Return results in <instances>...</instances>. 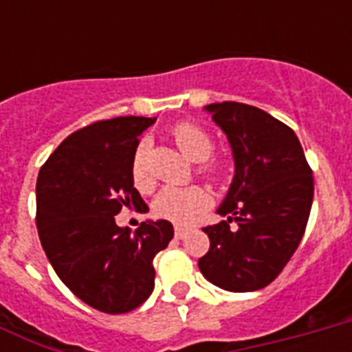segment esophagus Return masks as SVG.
I'll return each instance as SVG.
<instances>
[{"mask_svg":"<svg viewBox=\"0 0 352 352\" xmlns=\"http://www.w3.org/2000/svg\"><path fill=\"white\" fill-rule=\"evenodd\" d=\"M186 234H188V228H184V226H179V225L175 226V237H177V239H182V237H184Z\"/></svg>","mask_w":352,"mask_h":352,"instance_id":"esophagus-1","label":"esophagus"}]
</instances>
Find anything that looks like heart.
Here are the masks:
<instances>
[{"label": "heart", "mask_w": 352, "mask_h": 352, "mask_svg": "<svg viewBox=\"0 0 352 352\" xmlns=\"http://www.w3.org/2000/svg\"><path fill=\"white\" fill-rule=\"evenodd\" d=\"M173 138L181 151L186 155L190 160L201 162L206 160L214 151V140L204 129H201L195 124H179L173 129ZM144 148L146 144L140 142V146L135 151L131 162V179L135 188L140 192H146L151 188V177L146 170L144 162ZM210 195L206 190L199 186H166L159 192V195L153 201V212L162 219H168L177 225H186L190 221L208 208Z\"/></svg>", "instance_id": "b5f03b06"}]
</instances>
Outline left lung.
Wrapping results in <instances>:
<instances>
[{
    "instance_id": "obj_1",
    "label": "left lung",
    "mask_w": 352,
    "mask_h": 352,
    "mask_svg": "<svg viewBox=\"0 0 352 352\" xmlns=\"http://www.w3.org/2000/svg\"><path fill=\"white\" fill-rule=\"evenodd\" d=\"M204 111L228 138L235 173L217 208L226 221L203 228L210 250L199 270L219 289L259 290L278 278L305 234L312 171L296 133L263 109L223 102Z\"/></svg>"
}]
</instances>
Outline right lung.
<instances>
[{"label": "right lung", "instance_id": "add662e5", "mask_svg": "<svg viewBox=\"0 0 352 352\" xmlns=\"http://www.w3.org/2000/svg\"><path fill=\"white\" fill-rule=\"evenodd\" d=\"M155 118L118 117L82 127L41 166L36 182V226L47 259L76 298L107 314L148 300L153 257L173 237L170 221L120 228L122 206L140 210L131 162L138 137ZM148 208V206H146Z\"/></svg>", "mask_w": 352, "mask_h": 352}]
</instances>
